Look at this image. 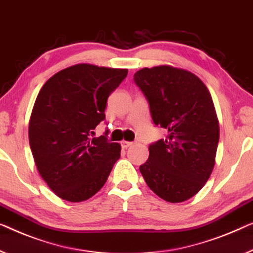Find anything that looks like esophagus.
Masks as SVG:
<instances>
[{
	"mask_svg": "<svg viewBox=\"0 0 253 253\" xmlns=\"http://www.w3.org/2000/svg\"><path fill=\"white\" fill-rule=\"evenodd\" d=\"M120 144H122V148L123 149H127L128 146H130L131 144H133V142H128V141H123L122 143H120Z\"/></svg>",
	"mask_w": 253,
	"mask_h": 253,
	"instance_id": "esophagus-1",
	"label": "esophagus"
}]
</instances>
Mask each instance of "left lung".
<instances>
[{"mask_svg":"<svg viewBox=\"0 0 253 253\" xmlns=\"http://www.w3.org/2000/svg\"><path fill=\"white\" fill-rule=\"evenodd\" d=\"M134 82L148 100L154 125L167 131L150 144L139 171L158 197L186 201L205 186L214 166L219 124L209 90L194 74L171 66L143 68Z\"/></svg>","mask_w":253,"mask_h":253,"instance_id":"8db88e82","label":"left lung"}]
</instances>
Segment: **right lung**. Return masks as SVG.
I'll use <instances>...</instances> for the list:
<instances>
[{
	"instance_id": "add662e5",
	"label": "right lung",
	"mask_w": 253,
	"mask_h": 253,
	"mask_svg": "<svg viewBox=\"0 0 253 253\" xmlns=\"http://www.w3.org/2000/svg\"><path fill=\"white\" fill-rule=\"evenodd\" d=\"M127 73L79 63L56 73L41 88L29 120V144L37 170L59 198H92L120 158V144L108 141V130L92 135L105 119L109 95Z\"/></svg>"
}]
</instances>
